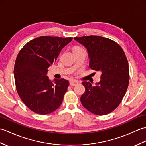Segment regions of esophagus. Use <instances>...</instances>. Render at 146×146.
<instances>
[{"instance_id": "1", "label": "esophagus", "mask_w": 146, "mask_h": 146, "mask_svg": "<svg viewBox=\"0 0 146 146\" xmlns=\"http://www.w3.org/2000/svg\"><path fill=\"white\" fill-rule=\"evenodd\" d=\"M78 83H79V82L78 81H76V80H72L70 82V85L71 86H75L76 85H78Z\"/></svg>"}]
</instances>
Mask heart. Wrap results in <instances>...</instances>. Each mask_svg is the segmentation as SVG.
<instances>
[{
    "instance_id": "1",
    "label": "heart",
    "mask_w": 146,
    "mask_h": 146,
    "mask_svg": "<svg viewBox=\"0 0 146 146\" xmlns=\"http://www.w3.org/2000/svg\"><path fill=\"white\" fill-rule=\"evenodd\" d=\"M78 48H80V47H78V46H76V47H75V48L74 49H78Z\"/></svg>"
}]
</instances>
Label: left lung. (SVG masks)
<instances>
[{
  "label": "left lung",
  "mask_w": 146,
  "mask_h": 146,
  "mask_svg": "<svg viewBox=\"0 0 146 146\" xmlns=\"http://www.w3.org/2000/svg\"><path fill=\"white\" fill-rule=\"evenodd\" d=\"M74 39L86 48L90 67L101 72V80L95 86L89 82H82L85 92L80 98L81 103L92 113H110L119 106L128 88L129 68L124 52L117 42L104 37Z\"/></svg>",
  "instance_id": "1"
}]
</instances>
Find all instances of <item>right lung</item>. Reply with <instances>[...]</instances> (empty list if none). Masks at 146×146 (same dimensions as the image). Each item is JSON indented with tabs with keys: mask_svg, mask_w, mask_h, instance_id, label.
<instances>
[{
	"mask_svg": "<svg viewBox=\"0 0 146 146\" xmlns=\"http://www.w3.org/2000/svg\"><path fill=\"white\" fill-rule=\"evenodd\" d=\"M73 38L41 36L21 49L14 65L16 90L30 110L41 115L50 113L60 106L69 82L47 76L48 68L56 61L61 49Z\"/></svg>",
	"mask_w": 146,
	"mask_h": 146,
	"instance_id": "add662e5",
	"label": "right lung"
}]
</instances>
